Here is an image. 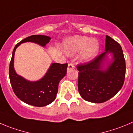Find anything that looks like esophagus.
Listing matches in <instances>:
<instances>
[{"instance_id":"1","label":"esophagus","mask_w":133,"mask_h":133,"mask_svg":"<svg viewBox=\"0 0 133 133\" xmlns=\"http://www.w3.org/2000/svg\"><path fill=\"white\" fill-rule=\"evenodd\" d=\"M74 68H75V65H74V64H72V63H70V64H68V69H74Z\"/></svg>"}]
</instances>
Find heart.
Returning <instances> with one entry per match:
<instances>
[{"mask_svg":"<svg viewBox=\"0 0 133 133\" xmlns=\"http://www.w3.org/2000/svg\"><path fill=\"white\" fill-rule=\"evenodd\" d=\"M64 50L69 55L81 52V58L89 61L98 54L100 44L96 38H90L86 36L76 35L68 38L64 42Z\"/></svg>","mask_w":133,"mask_h":133,"instance_id":"1","label":"heart"}]
</instances>
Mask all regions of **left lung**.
<instances>
[{"label":"left lung","instance_id":"left-lung-1","mask_svg":"<svg viewBox=\"0 0 133 133\" xmlns=\"http://www.w3.org/2000/svg\"><path fill=\"white\" fill-rule=\"evenodd\" d=\"M105 52L92 60L77 65L78 90L85 100L102 103L115 96L122 88L125 77V60L121 45L106 35ZM108 53L113 55V62L106 70L103 63Z\"/></svg>","mask_w":133,"mask_h":133}]
</instances>
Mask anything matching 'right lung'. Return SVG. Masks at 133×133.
<instances>
[{
    "mask_svg": "<svg viewBox=\"0 0 133 133\" xmlns=\"http://www.w3.org/2000/svg\"><path fill=\"white\" fill-rule=\"evenodd\" d=\"M50 39V37L45 35H31L26 37L15 46L10 63L9 77L14 92L23 102L37 107L47 106L55 100L59 81L66 75L68 64L53 63L41 79L37 81H29L15 71L14 68L15 51L22 43L33 42L44 46Z\"/></svg>",
    "mask_w": 133,
    "mask_h": 133,
    "instance_id": "add662e5",
    "label": "right lung"
}]
</instances>
